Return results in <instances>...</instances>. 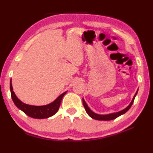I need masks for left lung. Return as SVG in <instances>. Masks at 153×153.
Instances as JSON below:
<instances>
[{
  "label": "left lung",
  "instance_id": "1",
  "mask_svg": "<svg viewBox=\"0 0 153 153\" xmlns=\"http://www.w3.org/2000/svg\"><path fill=\"white\" fill-rule=\"evenodd\" d=\"M137 92H138V89H137L136 94H134V97H133L132 101H131L130 103L129 104L128 107H126V108L123 109V110L117 111V112L107 114H96L95 112H94V111H92L89 107H88L87 102H85V100H84V98H82V102H83L84 107H85V110H86V111H87V113L88 114V115H89L91 118H92V119L98 120H111L117 119V117H120V116L124 114L125 113H126L127 111H128L129 109H130L131 106H132L133 104V102H134V98H135V97H136Z\"/></svg>",
  "mask_w": 153,
  "mask_h": 153
}]
</instances>
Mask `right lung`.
<instances>
[{"label":"right lung","mask_w":153,"mask_h":153,"mask_svg":"<svg viewBox=\"0 0 153 153\" xmlns=\"http://www.w3.org/2000/svg\"><path fill=\"white\" fill-rule=\"evenodd\" d=\"M10 91H11V96L12 100L15 105H16L20 110L23 111L25 114L28 116V117L38 119H46V118H49L55 114L59 108L62 98L64 97V96L65 95L66 92H64L63 94H62L61 95L58 96L53 102L49 103L48 105L36 106V105H30L25 104V103L23 102L22 101L20 100L18 98H17L16 94H15L14 91H13L12 79L10 80Z\"/></svg>","instance_id":"obj_1"}]
</instances>
